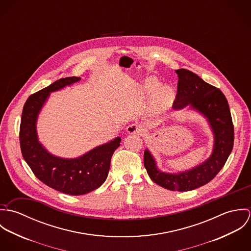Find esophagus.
Returning a JSON list of instances; mask_svg holds the SVG:
<instances>
[{
	"instance_id": "34e87169",
	"label": "esophagus",
	"mask_w": 251,
	"mask_h": 251,
	"mask_svg": "<svg viewBox=\"0 0 251 251\" xmlns=\"http://www.w3.org/2000/svg\"><path fill=\"white\" fill-rule=\"evenodd\" d=\"M142 131H143V128L136 124H131L126 127L127 134H140Z\"/></svg>"
}]
</instances>
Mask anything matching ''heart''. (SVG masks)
Masks as SVG:
<instances>
[{
  "mask_svg": "<svg viewBox=\"0 0 251 251\" xmlns=\"http://www.w3.org/2000/svg\"><path fill=\"white\" fill-rule=\"evenodd\" d=\"M160 86V82L157 78L150 76L145 79L143 83L140 85V91L145 95H151L155 90L157 91L153 96V105L155 109H161L166 106L174 97L173 90L171 87L165 85Z\"/></svg>",
  "mask_w": 251,
  "mask_h": 251,
  "instance_id": "obj_1",
  "label": "heart"
}]
</instances>
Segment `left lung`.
Instances as JSON below:
<instances>
[{
	"label": "left lung",
	"instance_id": "1",
	"mask_svg": "<svg viewBox=\"0 0 251 251\" xmlns=\"http://www.w3.org/2000/svg\"><path fill=\"white\" fill-rule=\"evenodd\" d=\"M176 73L179 80L173 109L189 107L207 120L214 134L213 151L205 161L189 170L167 173L157 168L153 155L146 149L144 165L156 184L169 190L188 191L208 183L222 169L233 149L234 126L228 101L220 90L187 70L179 69Z\"/></svg>",
	"mask_w": 251,
	"mask_h": 251
}]
</instances>
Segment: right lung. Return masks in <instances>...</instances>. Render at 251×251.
<instances>
[{"label":"right lung","mask_w":251,"mask_h":251,"mask_svg":"<svg viewBox=\"0 0 251 251\" xmlns=\"http://www.w3.org/2000/svg\"><path fill=\"white\" fill-rule=\"evenodd\" d=\"M80 77L62 78L29 97L24 104L20 125L22 155L36 178L55 190L83 195L99 188L107 179L111 157L120 147L121 137L98 146L75 158L50 153L38 141L36 122L50 93L80 81Z\"/></svg>","instance_id":"add662e5"}]
</instances>
